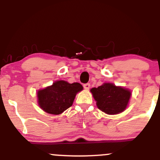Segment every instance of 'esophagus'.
<instances>
[{
    "label": "esophagus",
    "mask_w": 160,
    "mask_h": 160,
    "mask_svg": "<svg viewBox=\"0 0 160 160\" xmlns=\"http://www.w3.org/2000/svg\"><path fill=\"white\" fill-rule=\"evenodd\" d=\"M83 88H84L85 90H89V88H91V84L90 83H84L83 84Z\"/></svg>",
    "instance_id": "esophagus-1"
}]
</instances>
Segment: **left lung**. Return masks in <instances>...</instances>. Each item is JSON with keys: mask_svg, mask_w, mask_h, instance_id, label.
Segmentation results:
<instances>
[{"mask_svg": "<svg viewBox=\"0 0 160 160\" xmlns=\"http://www.w3.org/2000/svg\"><path fill=\"white\" fill-rule=\"evenodd\" d=\"M98 108L108 115L119 114L126 109L131 92L113 83H105L91 90Z\"/></svg>", "mask_w": 160, "mask_h": 160, "instance_id": "1", "label": "left lung"}]
</instances>
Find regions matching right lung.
Here are the masks:
<instances>
[{"label": "right lung", "mask_w": 160, "mask_h": 160, "mask_svg": "<svg viewBox=\"0 0 160 160\" xmlns=\"http://www.w3.org/2000/svg\"><path fill=\"white\" fill-rule=\"evenodd\" d=\"M82 90L83 86L79 83L58 80L52 86L37 91L38 105L46 112L59 115L72 106L76 94Z\"/></svg>", "instance_id": "right-lung-1"}]
</instances>
